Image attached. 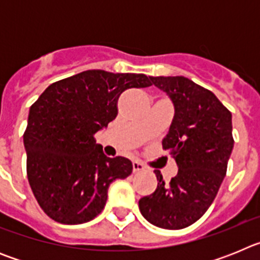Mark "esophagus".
Returning <instances> with one entry per match:
<instances>
[{"mask_svg": "<svg viewBox=\"0 0 260 260\" xmlns=\"http://www.w3.org/2000/svg\"><path fill=\"white\" fill-rule=\"evenodd\" d=\"M144 169H146V167H144L142 162L133 161V172H134V173H138V172H143Z\"/></svg>", "mask_w": 260, "mask_h": 260, "instance_id": "obj_1", "label": "esophagus"}]
</instances>
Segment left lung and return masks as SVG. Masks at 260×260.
Masks as SVG:
<instances>
[{"instance_id":"obj_1","label":"left lung","mask_w":260,"mask_h":260,"mask_svg":"<svg viewBox=\"0 0 260 260\" xmlns=\"http://www.w3.org/2000/svg\"><path fill=\"white\" fill-rule=\"evenodd\" d=\"M173 103L174 117L164 150L178 173L169 185L155 171L157 187L139 201L144 219L158 228L183 229L210 208L226 174L233 150L232 113L211 91L185 77H150Z\"/></svg>"}]
</instances>
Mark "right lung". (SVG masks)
<instances>
[{
    "instance_id": "right-lung-1",
    "label": "right lung",
    "mask_w": 260,
    "mask_h": 260,
    "mask_svg": "<svg viewBox=\"0 0 260 260\" xmlns=\"http://www.w3.org/2000/svg\"><path fill=\"white\" fill-rule=\"evenodd\" d=\"M150 86L144 74L87 70L52 83L32 104L23 135L27 177L50 219L69 225L95 219L110 183L132 174V161L105 156L95 134L116 118L123 91Z\"/></svg>"
}]
</instances>
